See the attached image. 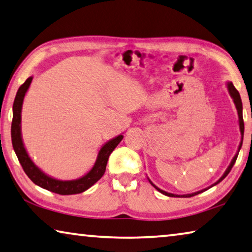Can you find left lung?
Returning <instances> with one entry per match:
<instances>
[{
  "mask_svg": "<svg viewBox=\"0 0 252 252\" xmlns=\"http://www.w3.org/2000/svg\"><path fill=\"white\" fill-rule=\"evenodd\" d=\"M226 87H227V92H229L230 96L232 97V99H233V103H234V105H235V109H237V112H238V117H239V127H240V133H241V141H240V143H239V147H238V151H237V154L234 155V157L232 158V160H231L230 165L227 166V168L225 169L224 174H223L222 176L220 177L217 182H215L214 184H212V185H211V186L207 187V189H202V190H198V191H195V193H191V194L177 195V194L168 193V191H165V190H162V189H159V187L156 186L155 184H154L153 182H151L149 178H148V181H149V183L151 184V185H153V186L155 187V189H157L158 191H160L161 194L166 195V196H169V197H191V196H195V195H197V194H199V193H203V191H205L206 189H211V187H213V186L217 185V184H219L220 182H222L223 179H224V178L226 177V175L230 173V170L232 169V167H233V165H234V162H235V160H237V158H238L239 151H240L241 147H242V141H243V132H245V123H243V117H242V102H241L240 94H239V92L237 91V89H235V87L233 86V84L231 83V82H227V83H226Z\"/></svg>",
  "mask_w": 252,
  "mask_h": 252,
  "instance_id": "8db88e82",
  "label": "left lung"
}]
</instances>
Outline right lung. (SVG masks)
Returning <instances> with one entry per match:
<instances>
[{
  "label": "right lung",
  "instance_id": "add662e5",
  "mask_svg": "<svg viewBox=\"0 0 252 252\" xmlns=\"http://www.w3.org/2000/svg\"><path fill=\"white\" fill-rule=\"evenodd\" d=\"M32 76L27 79V81L20 86V89L15 95L14 103H13V119H12L11 126V138H12V146L15 151V155L21 163L23 170L27 174V176L32 181L35 185H38L47 190L53 191L61 195H73L79 194L85 191L94 185L99 178H101L105 173L106 163L109 160V157L112 151L115 149L121 140L123 139L122 134H119L117 137L111 139L104 145L101 147L98 151L97 158L95 160L94 166L92 167L89 173H86L84 176L70 179V181H62L49 176L46 173L39 168L30 158L29 154L25 147V143L22 140V132H21V112L23 99L29 90L30 84L32 82Z\"/></svg>",
  "mask_w": 252,
  "mask_h": 252
}]
</instances>
